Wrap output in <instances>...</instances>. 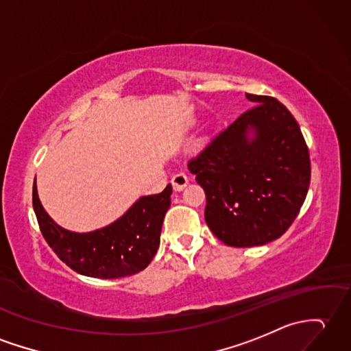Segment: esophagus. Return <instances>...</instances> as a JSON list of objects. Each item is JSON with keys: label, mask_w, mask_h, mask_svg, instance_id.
Listing matches in <instances>:
<instances>
[{"label": "esophagus", "mask_w": 351, "mask_h": 351, "mask_svg": "<svg viewBox=\"0 0 351 351\" xmlns=\"http://www.w3.org/2000/svg\"><path fill=\"white\" fill-rule=\"evenodd\" d=\"M190 182V178L186 176L184 172H179L172 176V185L175 191H182L186 185Z\"/></svg>", "instance_id": "obj_1"}]
</instances>
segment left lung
Instances as JSON below:
<instances>
[{
    "instance_id": "obj_1",
    "label": "left lung",
    "mask_w": 351,
    "mask_h": 351,
    "mask_svg": "<svg viewBox=\"0 0 351 351\" xmlns=\"http://www.w3.org/2000/svg\"><path fill=\"white\" fill-rule=\"evenodd\" d=\"M245 95L254 108L189 161L206 194L210 232L239 248L265 245L286 233L311 181L308 146L289 109L274 97ZM250 129L255 130L251 141Z\"/></svg>"
}]
</instances>
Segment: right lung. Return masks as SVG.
I'll return each instance as SVG.
<instances>
[{
	"mask_svg": "<svg viewBox=\"0 0 351 351\" xmlns=\"http://www.w3.org/2000/svg\"><path fill=\"white\" fill-rule=\"evenodd\" d=\"M172 185L138 199L118 221L91 233H73L56 226L32 185V206L47 245L77 274L113 280L130 276L151 263L160 245L162 218L170 206Z\"/></svg>",
	"mask_w": 351,
	"mask_h": 351,
	"instance_id": "obj_1",
	"label": "right lung"
}]
</instances>
